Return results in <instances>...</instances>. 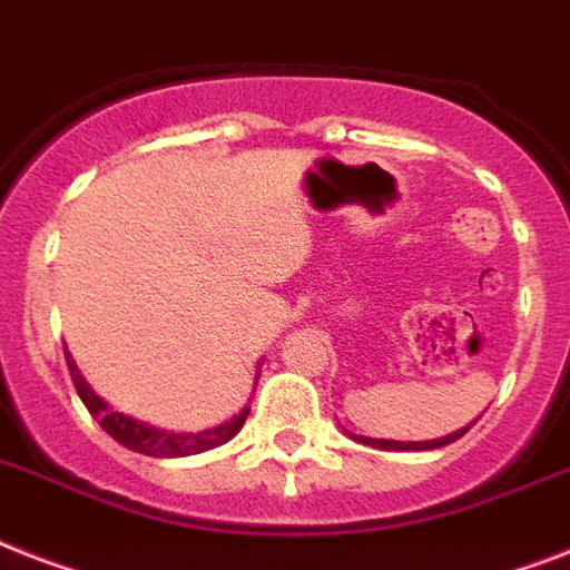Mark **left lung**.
Listing matches in <instances>:
<instances>
[{"mask_svg": "<svg viewBox=\"0 0 570 570\" xmlns=\"http://www.w3.org/2000/svg\"><path fill=\"white\" fill-rule=\"evenodd\" d=\"M465 433H469V428L456 430V433H451V436L430 439V442H392V439H368V436H354V433H351V439H357V442H363V445L383 448V451H430V448L451 445V442H456V439L465 436Z\"/></svg>", "mask_w": 570, "mask_h": 570, "instance_id": "1", "label": "left lung"}]
</instances>
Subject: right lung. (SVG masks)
Segmentation results:
<instances>
[{
	"label": "right lung",
	"mask_w": 570,
	"mask_h": 570,
	"mask_svg": "<svg viewBox=\"0 0 570 570\" xmlns=\"http://www.w3.org/2000/svg\"><path fill=\"white\" fill-rule=\"evenodd\" d=\"M67 365L69 374H72V383H76L78 397L85 401V406L90 410L92 419H99L101 430H105L108 436L117 439L119 445H125L128 451L146 453V456H189V453L210 451V448L225 445L228 439L237 436V430L243 428L245 419H248V406H245V410H239V415H234L230 421H225L219 428L202 430V433H169V430L149 428V424H142V421H134L128 419V415L117 413V410H110V406L90 390V383L81 377L78 365L69 357V351Z\"/></svg>",
	"instance_id": "1"
}]
</instances>
